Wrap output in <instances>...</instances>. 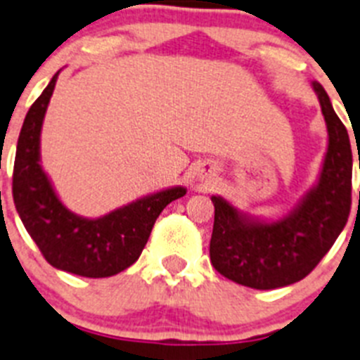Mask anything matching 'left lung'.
Here are the masks:
<instances>
[{"instance_id":"left-lung-1","label":"left lung","mask_w":360,"mask_h":360,"mask_svg":"<svg viewBox=\"0 0 360 360\" xmlns=\"http://www.w3.org/2000/svg\"><path fill=\"white\" fill-rule=\"evenodd\" d=\"M329 144L316 186L288 217L252 221L214 195L210 262L217 273L252 289H276L306 278L328 255L352 210V144L326 89L313 84ZM360 168V161H359ZM360 199V194H359Z\"/></svg>"}]
</instances>
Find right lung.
<instances>
[{
  "mask_svg": "<svg viewBox=\"0 0 360 360\" xmlns=\"http://www.w3.org/2000/svg\"><path fill=\"white\" fill-rule=\"evenodd\" d=\"M56 77L36 98L21 126L12 198L21 223L53 267L86 278L113 276L137 262L162 208L183 198L186 190H162L98 219L69 212L40 166V129Z\"/></svg>",
  "mask_w": 360,
  "mask_h": 360,
  "instance_id": "1",
  "label": "right lung"
}]
</instances>
